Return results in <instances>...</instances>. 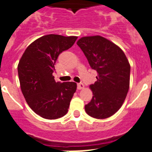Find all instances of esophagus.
Here are the masks:
<instances>
[{
	"label": "esophagus",
	"mask_w": 152,
	"mask_h": 152,
	"mask_svg": "<svg viewBox=\"0 0 152 152\" xmlns=\"http://www.w3.org/2000/svg\"><path fill=\"white\" fill-rule=\"evenodd\" d=\"M84 88V85L82 84V83H80V84H77V89L81 90Z\"/></svg>",
	"instance_id": "obj_1"
}]
</instances>
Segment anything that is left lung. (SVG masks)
I'll return each mask as SVG.
<instances>
[{
    "mask_svg": "<svg viewBox=\"0 0 152 152\" xmlns=\"http://www.w3.org/2000/svg\"><path fill=\"white\" fill-rule=\"evenodd\" d=\"M77 45L97 72L96 80L90 85L93 96L85 105L86 113L96 119L110 117L122 107L129 91V62L117 45L103 36H84Z\"/></svg>",
    "mask_w": 152,
    "mask_h": 152,
    "instance_id": "1",
    "label": "left lung"
}]
</instances>
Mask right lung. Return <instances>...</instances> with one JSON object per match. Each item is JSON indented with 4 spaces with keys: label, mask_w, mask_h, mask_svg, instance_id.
<instances>
[{
    "label": "right lung",
    "mask_w": 152,
    "mask_h": 152,
    "mask_svg": "<svg viewBox=\"0 0 152 152\" xmlns=\"http://www.w3.org/2000/svg\"><path fill=\"white\" fill-rule=\"evenodd\" d=\"M77 36L49 34L33 42L18 64L20 88L26 103L44 119H56L67 113L77 89L75 82H56V60L74 45Z\"/></svg>",
    "instance_id": "right-lung-1"
}]
</instances>
